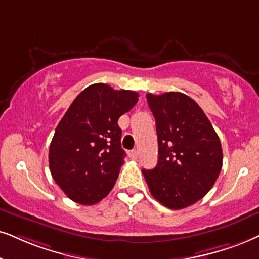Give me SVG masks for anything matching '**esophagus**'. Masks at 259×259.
Instances as JSON below:
<instances>
[{"label": "esophagus", "mask_w": 259, "mask_h": 259, "mask_svg": "<svg viewBox=\"0 0 259 259\" xmlns=\"http://www.w3.org/2000/svg\"><path fill=\"white\" fill-rule=\"evenodd\" d=\"M129 156H130V159L136 160L137 156H139V153H137V150H132V152L129 153Z\"/></svg>", "instance_id": "34e87169"}]
</instances>
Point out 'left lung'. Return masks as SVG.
<instances>
[{
	"label": "left lung",
	"mask_w": 259,
	"mask_h": 259,
	"mask_svg": "<svg viewBox=\"0 0 259 259\" xmlns=\"http://www.w3.org/2000/svg\"><path fill=\"white\" fill-rule=\"evenodd\" d=\"M147 101L156 124L159 160L142 169L153 197L169 209H183L204 197L222 167V148L208 117L194 99L181 92Z\"/></svg>",
	"instance_id": "obj_1"
}]
</instances>
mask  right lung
<instances>
[{"mask_svg": "<svg viewBox=\"0 0 259 259\" xmlns=\"http://www.w3.org/2000/svg\"><path fill=\"white\" fill-rule=\"evenodd\" d=\"M137 100L134 91L94 83L71 103L49 149L52 178L71 201L96 204L112 190L125 156L117 122Z\"/></svg>", "mask_w": 259, "mask_h": 259, "instance_id": "add662e5", "label": "right lung"}]
</instances>
